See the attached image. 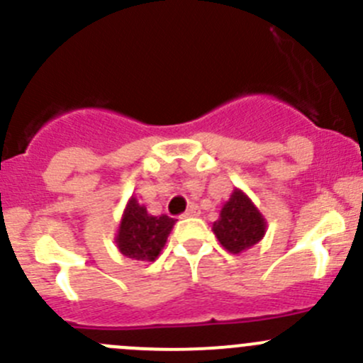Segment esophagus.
I'll list each match as a JSON object with an SVG mask.
<instances>
[{
  "label": "esophagus",
  "mask_w": 363,
  "mask_h": 363,
  "mask_svg": "<svg viewBox=\"0 0 363 363\" xmlns=\"http://www.w3.org/2000/svg\"><path fill=\"white\" fill-rule=\"evenodd\" d=\"M199 214H200L199 207H196V205H189V208L186 212H182L181 218H193V216H199Z\"/></svg>",
  "instance_id": "obj_1"
}]
</instances>
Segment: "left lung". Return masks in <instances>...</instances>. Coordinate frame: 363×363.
<instances>
[{"instance_id":"obj_1","label":"left lung","mask_w":363,"mask_h":363,"mask_svg":"<svg viewBox=\"0 0 363 363\" xmlns=\"http://www.w3.org/2000/svg\"><path fill=\"white\" fill-rule=\"evenodd\" d=\"M212 230L225 250L239 255L262 240L265 235V219L251 200L235 189L228 202L223 205Z\"/></svg>"}]
</instances>
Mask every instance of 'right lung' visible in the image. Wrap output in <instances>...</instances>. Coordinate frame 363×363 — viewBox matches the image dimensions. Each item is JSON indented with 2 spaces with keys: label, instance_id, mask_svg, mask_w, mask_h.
<instances>
[{
  "label": "right lung",
  "instance_id": "1",
  "mask_svg": "<svg viewBox=\"0 0 363 363\" xmlns=\"http://www.w3.org/2000/svg\"><path fill=\"white\" fill-rule=\"evenodd\" d=\"M175 219L167 214L151 216L137 199H131L124 211L117 233V247L124 256L138 262H155L163 250Z\"/></svg>",
  "mask_w": 363,
  "mask_h": 363
}]
</instances>
